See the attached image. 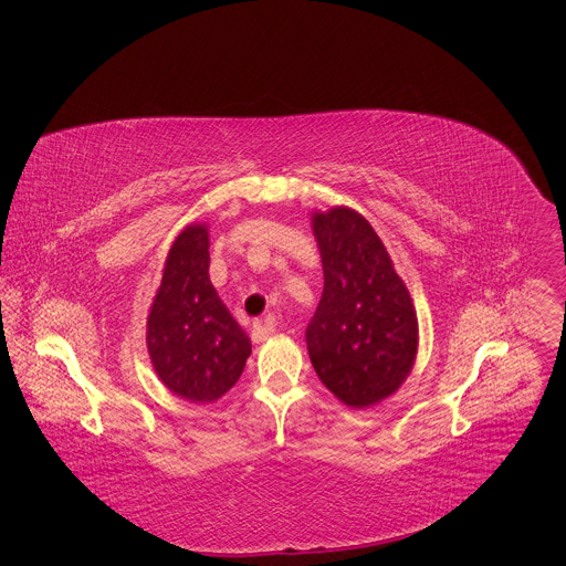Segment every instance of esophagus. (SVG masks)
Listing matches in <instances>:
<instances>
[{
	"label": "esophagus",
	"mask_w": 566,
	"mask_h": 566,
	"mask_svg": "<svg viewBox=\"0 0 566 566\" xmlns=\"http://www.w3.org/2000/svg\"><path fill=\"white\" fill-rule=\"evenodd\" d=\"M275 331V317H264V319H258L253 322V328H251V339L255 344H262L271 333Z\"/></svg>",
	"instance_id": "34e87169"
}]
</instances>
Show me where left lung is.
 I'll return each instance as SVG.
<instances>
[{
	"label": "left lung",
	"mask_w": 566,
	"mask_h": 566,
	"mask_svg": "<svg viewBox=\"0 0 566 566\" xmlns=\"http://www.w3.org/2000/svg\"><path fill=\"white\" fill-rule=\"evenodd\" d=\"M324 293L306 328L319 381L348 408L392 397L412 373L419 319L373 224L350 207L313 211Z\"/></svg>",
	"instance_id": "1"
}]
</instances>
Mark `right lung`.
Wrapping results in <instances>:
<instances>
[{
	"mask_svg": "<svg viewBox=\"0 0 566 566\" xmlns=\"http://www.w3.org/2000/svg\"><path fill=\"white\" fill-rule=\"evenodd\" d=\"M145 339L154 373L185 401L213 403L240 379L251 342L209 280L207 224H187L174 240Z\"/></svg>",
	"mask_w": 566,
	"mask_h": 566,
	"instance_id": "obj_1",
	"label": "right lung"
}]
</instances>
